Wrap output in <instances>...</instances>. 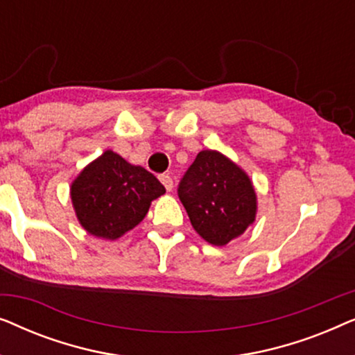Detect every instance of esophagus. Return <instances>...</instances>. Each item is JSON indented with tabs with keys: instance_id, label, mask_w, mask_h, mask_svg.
Returning a JSON list of instances; mask_svg holds the SVG:
<instances>
[{
	"instance_id": "1",
	"label": "esophagus",
	"mask_w": 355,
	"mask_h": 355,
	"mask_svg": "<svg viewBox=\"0 0 355 355\" xmlns=\"http://www.w3.org/2000/svg\"><path fill=\"white\" fill-rule=\"evenodd\" d=\"M159 181L163 182V186H164V189H166L168 192H171L173 191V179H171V176H168V174H162V176H159Z\"/></svg>"
}]
</instances>
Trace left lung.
<instances>
[{"instance_id":"obj_1","label":"left lung","mask_w":355,"mask_h":355,"mask_svg":"<svg viewBox=\"0 0 355 355\" xmlns=\"http://www.w3.org/2000/svg\"><path fill=\"white\" fill-rule=\"evenodd\" d=\"M178 193L192 227L211 245H226L255 221L254 184L244 169L216 150L197 155Z\"/></svg>"}]
</instances>
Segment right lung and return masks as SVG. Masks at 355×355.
<instances>
[{
    "label": "right lung",
    "mask_w": 355,
    "mask_h": 355,
    "mask_svg": "<svg viewBox=\"0 0 355 355\" xmlns=\"http://www.w3.org/2000/svg\"><path fill=\"white\" fill-rule=\"evenodd\" d=\"M164 192L152 173L125 162L113 150L87 164L71 184L72 207L80 226L106 241L134 230Z\"/></svg>",
    "instance_id": "add662e5"
}]
</instances>
